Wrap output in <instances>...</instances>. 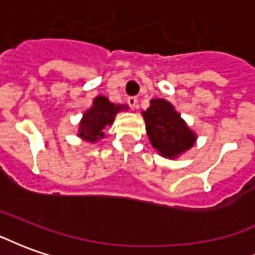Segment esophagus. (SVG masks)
<instances>
[{
	"mask_svg": "<svg viewBox=\"0 0 255 255\" xmlns=\"http://www.w3.org/2000/svg\"><path fill=\"white\" fill-rule=\"evenodd\" d=\"M128 105L131 109H135V108H138V98L136 97H129L127 100Z\"/></svg>",
	"mask_w": 255,
	"mask_h": 255,
	"instance_id": "esophagus-1",
	"label": "esophagus"
}]
</instances>
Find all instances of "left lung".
Instances as JSON below:
<instances>
[{
  "instance_id": "1",
  "label": "left lung",
  "mask_w": 255,
  "mask_h": 255,
  "mask_svg": "<svg viewBox=\"0 0 255 255\" xmlns=\"http://www.w3.org/2000/svg\"><path fill=\"white\" fill-rule=\"evenodd\" d=\"M142 115L150 142L162 157L176 158L195 143L197 135L187 127L171 102L161 98L151 100L150 108Z\"/></svg>"
}]
</instances>
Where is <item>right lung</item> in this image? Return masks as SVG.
<instances>
[{
    "mask_svg": "<svg viewBox=\"0 0 255 255\" xmlns=\"http://www.w3.org/2000/svg\"><path fill=\"white\" fill-rule=\"evenodd\" d=\"M123 109H127V105H115L106 97L98 95L93 101V106L84 112L83 119L79 124L78 136L91 143L104 138V129L113 124L117 112Z\"/></svg>",
    "mask_w": 255,
    "mask_h": 255,
    "instance_id": "1",
    "label": "right lung"
}]
</instances>
